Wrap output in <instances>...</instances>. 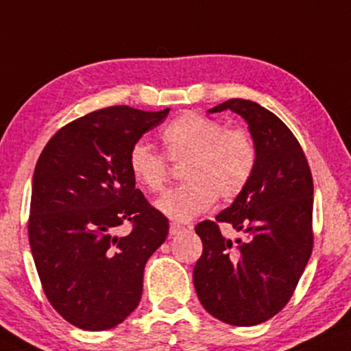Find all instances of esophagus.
Wrapping results in <instances>:
<instances>
[{
    "instance_id": "esophagus-1",
    "label": "esophagus",
    "mask_w": 351,
    "mask_h": 351,
    "mask_svg": "<svg viewBox=\"0 0 351 351\" xmlns=\"http://www.w3.org/2000/svg\"><path fill=\"white\" fill-rule=\"evenodd\" d=\"M182 229H185V228H184V226H180V224H177V223H171V226H169V234H171V236L179 234V232L182 231Z\"/></svg>"
}]
</instances>
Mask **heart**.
I'll return each mask as SVG.
<instances>
[{"mask_svg":"<svg viewBox=\"0 0 351 351\" xmlns=\"http://www.w3.org/2000/svg\"><path fill=\"white\" fill-rule=\"evenodd\" d=\"M167 159L184 162L185 184L159 198L158 208L169 218L189 221L213 205L216 197L229 202L239 197L257 166V145L249 130L226 128L211 117L184 112L161 130ZM145 143H135L128 153V167L140 185L162 192L169 182V164Z\"/></svg>","mask_w":351,"mask_h":351,"instance_id":"1","label":"heart"}]
</instances>
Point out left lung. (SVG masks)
I'll use <instances>...</instances> for the list:
<instances>
[{
	"label": "left lung",
	"mask_w": 351,
	"mask_h": 351,
	"mask_svg": "<svg viewBox=\"0 0 351 351\" xmlns=\"http://www.w3.org/2000/svg\"><path fill=\"white\" fill-rule=\"evenodd\" d=\"M232 110L249 125L257 166L247 187L216 221L198 223L203 252L193 268L202 306L231 326H257L278 314L313 252V174L300 141L274 112L229 99L208 112ZM229 223L241 238L219 229Z\"/></svg>",
	"instance_id": "left-lung-1"
}]
</instances>
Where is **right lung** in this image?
<instances>
[{
    "instance_id": "add662e5",
    "label": "right lung",
    "mask_w": 351,
    "mask_h": 351,
    "mask_svg": "<svg viewBox=\"0 0 351 351\" xmlns=\"http://www.w3.org/2000/svg\"><path fill=\"white\" fill-rule=\"evenodd\" d=\"M169 109L107 107L60 128L32 177L29 242L43 293L64 321L107 330L136 309L148 258L169 221L149 205L128 167L135 143ZM123 222L127 237H117Z\"/></svg>"
}]
</instances>
